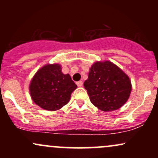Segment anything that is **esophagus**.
Here are the masks:
<instances>
[{
	"label": "esophagus",
	"instance_id": "1",
	"mask_svg": "<svg viewBox=\"0 0 158 158\" xmlns=\"http://www.w3.org/2000/svg\"><path fill=\"white\" fill-rule=\"evenodd\" d=\"M77 85L78 87H81V86H82V85H83L82 81H77Z\"/></svg>",
	"mask_w": 158,
	"mask_h": 158
}]
</instances>
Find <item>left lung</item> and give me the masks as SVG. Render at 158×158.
Masks as SVG:
<instances>
[{
	"label": "left lung",
	"mask_w": 158,
	"mask_h": 158,
	"mask_svg": "<svg viewBox=\"0 0 158 158\" xmlns=\"http://www.w3.org/2000/svg\"><path fill=\"white\" fill-rule=\"evenodd\" d=\"M84 87L92 104L102 111L119 109L131 91L129 77L108 61H97L92 65Z\"/></svg>",
	"instance_id": "8db88e82"
}]
</instances>
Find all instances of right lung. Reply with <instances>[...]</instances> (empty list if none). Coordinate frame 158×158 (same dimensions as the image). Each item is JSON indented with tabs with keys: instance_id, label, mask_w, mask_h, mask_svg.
Here are the masks:
<instances>
[{
	"instance_id": "add662e5",
	"label": "right lung",
	"mask_w": 158,
	"mask_h": 158,
	"mask_svg": "<svg viewBox=\"0 0 158 158\" xmlns=\"http://www.w3.org/2000/svg\"><path fill=\"white\" fill-rule=\"evenodd\" d=\"M77 88L70 76L61 72L60 64H46L32 79L30 93L33 102L41 108L57 110L68 104Z\"/></svg>"
}]
</instances>
